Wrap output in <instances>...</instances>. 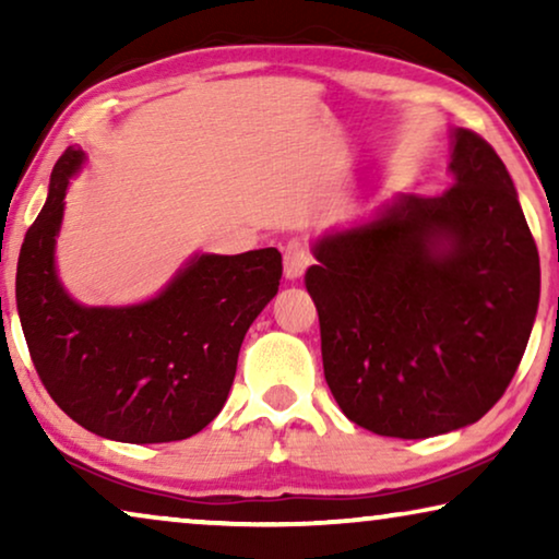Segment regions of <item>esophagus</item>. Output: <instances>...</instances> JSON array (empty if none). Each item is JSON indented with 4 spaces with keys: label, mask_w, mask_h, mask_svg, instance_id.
<instances>
[{
    "label": "esophagus",
    "mask_w": 559,
    "mask_h": 559,
    "mask_svg": "<svg viewBox=\"0 0 559 559\" xmlns=\"http://www.w3.org/2000/svg\"><path fill=\"white\" fill-rule=\"evenodd\" d=\"M310 262H312L310 251L302 241L293 239L287 243V247H285V277L287 280H300L305 270L310 266Z\"/></svg>",
    "instance_id": "34e87169"
}]
</instances>
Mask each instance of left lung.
Returning <instances> with one entry per match:
<instances>
[{
    "instance_id": "8db88e82",
    "label": "left lung",
    "mask_w": 559,
    "mask_h": 559,
    "mask_svg": "<svg viewBox=\"0 0 559 559\" xmlns=\"http://www.w3.org/2000/svg\"><path fill=\"white\" fill-rule=\"evenodd\" d=\"M450 170L445 193L404 195L371 224L323 236L305 272L328 386L350 423L386 438L478 423L537 316V243L507 165L455 129Z\"/></svg>"
}]
</instances>
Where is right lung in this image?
<instances>
[{
	"label": "right lung",
	"mask_w": 559,
	"mask_h": 559,
	"mask_svg": "<svg viewBox=\"0 0 559 559\" xmlns=\"http://www.w3.org/2000/svg\"><path fill=\"white\" fill-rule=\"evenodd\" d=\"M83 159L73 147L60 155L20 249L17 310L29 358L52 402L88 432L136 445L186 440L224 407L243 335L277 295L282 254H201L155 300L83 308L52 262L68 180Z\"/></svg>",
	"instance_id": "right-lung-1"
}]
</instances>
